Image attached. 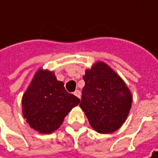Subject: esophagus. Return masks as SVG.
<instances>
[{
  "mask_svg": "<svg viewBox=\"0 0 158 158\" xmlns=\"http://www.w3.org/2000/svg\"><path fill=\"white\" fill-rule=\"evenodd\" d=\"M73 94L75 95L77 98H81V92H80V91H79V90H76L75 91L73 92Z\"/></svg>",
  "mask_w": 158,
  "mask_h": 158,
  "instance_id": "esophagus-1",
  "label": "esophagus"
}]
</instances>
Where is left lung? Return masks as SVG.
<instances>
[{
	"instance_id": "left-lung-1",
	"label": "left lung",
	"mask_w": 158,
	"mask_h": 158,
	"mask_svg": "<svg viewBox=\"0 0 158 158\" xmlns=\"http://www.w3.org/2000/svg\"><path fill=\"white\" fill-rule=\"evenodd\" d=\"M80 108L91 127L99 133H111L121 127L132 106V94L112 68L98 61L83 76Z\"/></svg>"
}]
</instances>
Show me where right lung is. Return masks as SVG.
<instances>
[{
	"mask_svg": "<svg viewBox=\"0 0 158 158\" xmlns=\"http://www.w3.org/2000/svg\"><path fill=\"white\" fill-rule=\"evenodd\" d=\"M79 98L68 93L63 82L53 72L39 69L22 97V113L30 127L41 133H51L79 103Z\"/></svg>",
	"mask_w": 158,
	"mask_h": 158,
	"instance_id": "1",
	"label": "right lung"
}]
</instances>
